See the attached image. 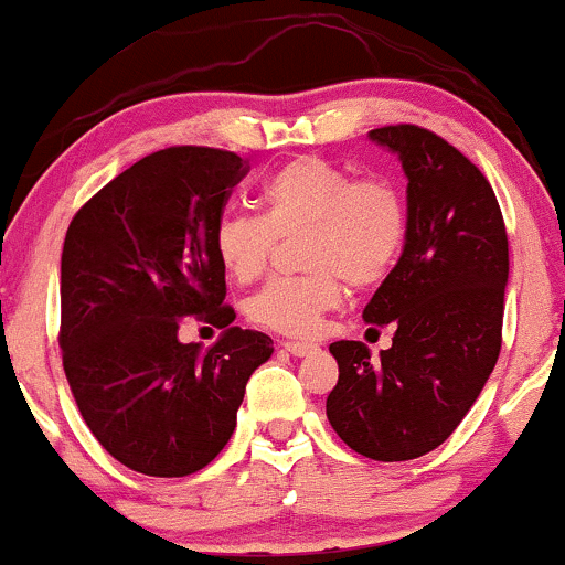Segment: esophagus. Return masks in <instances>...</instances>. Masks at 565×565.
<instances>
[{
    "instance_id": "esophagus-1",
    "label": "esophagus",
    "mask_w": 565,
    "mask_h": 565,
    "mask_svg": "<svg viewBox=\"0 0 565 565\" xmlns=\"http://www.w3.org/2000/svg\"><path fill=\"white\" fill-rule=\"evenodd\" d=\"M284 348H287L291 355H310V353H316V350H319L316 342H300V340H287V342H284Z\"/></svg>"
}]
</instances>
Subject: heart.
<instances>
[{"label": "heart", "instance_id": "obj_1", "mask_svg": "<svg viewBox=\"0 0 565 565\" xmlns=\"http://www.w3.org/2000/svg\"><path fill=\"white\" fill-rule=\"evenodd\" d=\"M260 217L225 212L212 249L233 281L252 284L268 268L278 238L297 242L305 274L274 278L246 302L257 327L278 334L319 332L323 316L355 289L380 284L404 252L408 215L387 178H353L334 161L305 153L263 180Z\"/></svg>", "mask_w": 565, "mask_h": 565}]
</instances>
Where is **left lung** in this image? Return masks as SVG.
<instances>
[{
	"instance_id": "8db88e82",
	"label": "left lung",
	"mask_w": 565,
	"mask_h": 565,
	"mask_svg": "<svg viewBox=\"0 0 565 565\" xmlns=\"http://www.w3.org/2000/svg\"><path fill=\"white\" fill-rule=\"evenodd\" d=\"M369 138L398 153L408 178L404 252L364 308L366 323L395 334L380 359L364 342L329 345L340 380L327 417L353 451L406 462L457 430L494 372L508 231L483 172L436 132L391 125Z\"/></svg>"
}]
</instances>
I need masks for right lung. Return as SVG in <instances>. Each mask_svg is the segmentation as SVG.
I'll return each instance as SVG.
<instances>
[{"instance_id":"1","label":"right lung","mask_w":565,"mask_h":565,"mask_svg":"<svg viewBox=\"0 0 565 565\" xmlns=\"http://www.w3.org/2000/svg\"><path fill=\"white\" fill-rule=\"evenodd\" d=\"M246 159L172 146L140 159L76 212L61 257L63 369L84 423L129 470L183 478L236 430L252 372L274 353L231 327L225 270L212 249ZM188 315L225 328L210 351L183 347Z\"/></svg>"}]
</instances>
